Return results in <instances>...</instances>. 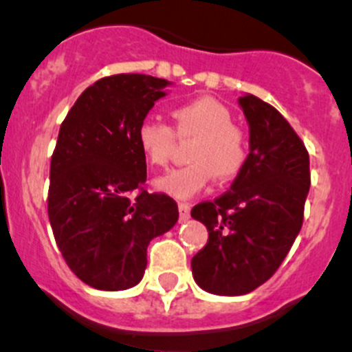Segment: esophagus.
Segmentation results:
<instances>
[{
	"mask_svg": "<svg viewBox=\"0 0 352 352\" xmlns=\"http://www.w3.org/2000/svg\"><path fill=\"white\" fill-rule=\"evenodd\" d=\"M177 208H179L181 222H186V220L190 219V203L179 201V203H177Z\"/></svg>",
	"mask_w": 352,
	"mask_h": 352,
	"instance_id": "34e87169",
	"label": "esophagus"
}]
</instances>
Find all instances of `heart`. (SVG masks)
Returning a JSON list of instances; mask_svg holds the SVG:
<instances>
[{
	"mask_svg": "<svg viewBox=\"0 0 352 352\" xmlns=\"http://www.w3.org/2000/svg\"><path fill=\"white\" fill-rule=\"evenodd\" d=\"M175 132L157 118H146L137 129V146L152 168H168L179 140L193 139L190 164L157 179L155 186L175 198H191L217 179H232L242 171L248 159V142L239 126L232 123L230 111L208 96L195 98L171 110Z\"/></svg>",
	"mask_w": 352,
	"mask_h": 352,
	"instance_id": "obj_1",
	"label": "heart"
}]
</instances>
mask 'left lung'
Here are the masks:
<instances>
[{"mask_svg": "<svg viewBox=\"0 0 352 352\" xmlns=\"http://www.w3.org/2000/svg\"><path fill=\"white\" fill-rule=\"evenodd\" d=\"M249 123V155L230 190L193 206L208 230L191 259L193 278L213 295L237 296L266 283L292 249L303 223L310 159L302 139L274 107L239 98Z\"/></svg>", "mask_w": 352, "mask_h": 352, "instance_id": "left-lung-1", "label": "left lung"}]
</instances>
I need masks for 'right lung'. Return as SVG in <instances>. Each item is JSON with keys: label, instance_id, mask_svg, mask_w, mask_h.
I'll use <instances>...</instances> for the list:
<instances>
[{"label": "right lung", "instance_id": "1", "mask_svg": "<svg viewBox=\"0 0 352 352\" xmlns=\"http://www.w3.org/2000/svg\"><path fill=\"white\" fill-rule=\"evenodd\" d=\"M168 85L146 74L101 78L60 125L50 161V227L72 273L96 289L139 283L149 242L179 217L171 197L147 193V164L137 146L140 122Z\"/></svg>", "mask_w": 352, "mask_h": 352}]
</instances>
